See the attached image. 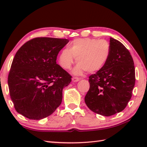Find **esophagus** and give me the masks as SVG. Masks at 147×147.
Wrapping results in <instances>:
<instances>
[{
  "label": "esophagus",
  "instance_id": "esophagus-1",
  "mask_svg": "<svg viewBox=\"0 0 147 147\" xmlns=\"http://www.w3.org/2000/svg\"><path fill=\"white\" fill-rule=\"evenodd\" d=\"M80 80V78H77V77H73V78H72V81H73V82H78Z\"/></svg>",
  "mask_w": 147,
  "mask_h": 147
}]
</instances>
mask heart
Wrapping results in <instances>:
<instances>
[{"label": "heart", "instance_id": "1", "mask_svg": "<svg viewBox=\"0 0 147 147\" xmlns=\"http://www.w3.org/2000/svg\"><path fill=\"white\" fill-rule=\"evenodd\" d=\"M111 54V45L104 39L77 38L74 40L68 48L62 50L59 56V63L65 69H69L76 57L78 64L74 73L82 74L85 71L94 73L104 66Z\"/></svg>", "mask_w": 147, "mask_h": 147}]
</instances>
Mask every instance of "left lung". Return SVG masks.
<instances>
[{"label": "left lung", "mask_w": 147, "mask_h": 147, "mask_svg": "<svg viewBox=\"0 0 147 147\" xmlns=\"http://www.w3.org/2000/svg\"><path fill=\"white\" fill-rule=\"evenodd\" d=\"M111 54L100 70L89 76L90 89L85 97L88 107L104 116L126 108L135 84L133 59L125 46L110 38Z\"/></svg>", "instance_id": "obj_1"}]
</instances>
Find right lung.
Instances as JSON below:
<instances>
[{
  "label": "right lung",
  "instance_id": "obj_1",
  "mask_svg": "<svg viewBox=\"0 0 147 147\" xmlns=\"http://www.w3.org/2000/svg\"><path fill=\"white\" fill-rule=\"evenodd\" d=\"M69 40L38 37L22 45L8 76L9 94L18 113L30 119L49 116L61 105L72 76L56 60Z\"/></svg>",
  "mask_w": 147,
  "mask_h": 147
}]
</instances>
